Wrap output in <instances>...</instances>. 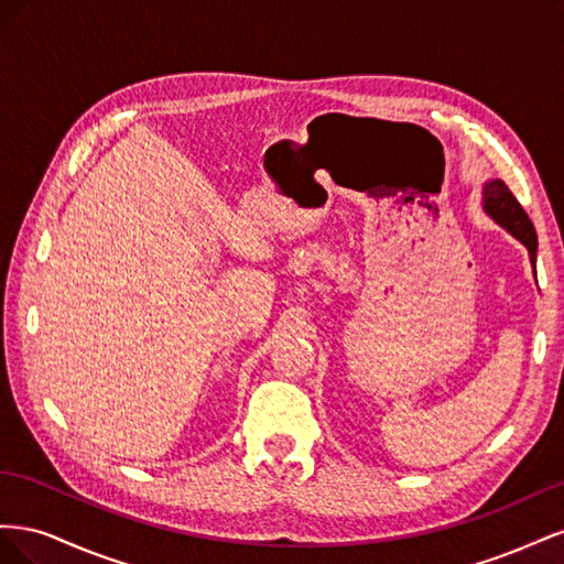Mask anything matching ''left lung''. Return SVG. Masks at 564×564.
I'll use <instances>...</instances> for the list:
<instances>
[{"label":"left lung","mask_w":564,"mask_h":564,"mask_svg":"<svg viewBox=\"0 0 564 564\" xmlns=\"http://www.w3.org/2000/svg\"><path fill=\"white\" fill-rule=\"evenodd\" d=\"M485 212L506 230L513 232L529 249L532 261H536V230H534L532 218L527 216L518 197L510 193V187L501 178L489 181L485 185Z\"/></svg>","instance_id":"1"}]
</instances>
